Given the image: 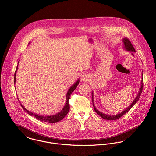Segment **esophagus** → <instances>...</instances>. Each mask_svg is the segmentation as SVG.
Segmentation results:
<instances>
[{
    "mask_svg": "<svg viewBox=\"0 0 156 156\" xmlns=\"http://www.w3.org/2000/svg\"><path fill=\"white\" fill-rule=\"evenodd\" d=\"M81 81L83 82H87L89 81V78L86 75H83L81 78Z\"/></svg>",
    "mask_w": 156,
    "mask_h": 156,
    "instance_id": "34e87169",
    "label": "esophagus"
}]
</instances>
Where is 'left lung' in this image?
I'll use <instances>...</instances> for the list:
<instances>
[{
	"mask_svg": "<svg viewBox=\"0 0 156 156\" xmlns=\"http://www.w3.org/2000/svg\"><path fill=\"white\" fill-rule=\"evenodd\" d=\"M122 41H123V48L125 51H128V52H136V51L134 48V47L133 46L132 44L131 43L130 41L127 38H124L122 39ZM143 75H142V80H141V86L140 87L139 89V93L137 94L136 97L135 98V99L133 100V101L131 102V104L129 105V106H128V107H126L124 110H123L122 112H121V113L115 115H106L104 114L101 112H99L98 110H97L94 105V92H92V102H93V105H94V110L96 112V113L99 115L102 118L106 119V120H116L119 119L121 117H122L124 115H125L126 113H127L131 108L132 107L136 104V102L138 101L140 94L142 92V89H143Z\"/></svg>",
	"mask_w": 156,
	"mask_h": 156,
	"instance_id": "left-lung-1",
	"label": "left lung"
}]
</instances>
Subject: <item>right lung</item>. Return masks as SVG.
Listing matches in <instances>:
<instances>
[{
    "label": "right lung",
    "mask_w": 156,
    "mask_h": 156,
    "mask_svg": "<svg viewBox=\"0 0 156 156\" xmlns=\"http://www.w3.org/2000/svg\"><path fill=\"white\" fill-rule=\"evenodd\" d=\"M30 44V43H29ZM18 62V64H19ZM18 69V65L17 66L15 73H14V85L16 83V72L17 71ZM80 83V80L78 79L75 83L74 84H73L69 89V90L67 91V94H66V104L64 105V106L63 107L62 110L56 113V114H54L52 115H48V116H44V115H37L36 113H34L33 112H31V111L28 110L27 108H25L24 107V106H23V105L20 103V105L22 106V107L23 108V110L27 112L30 115H31L32 116H34L36 119H37L38 120L42 121V122H46L48 123H56L57 122H59L60 121L62 120V119L66 116V115L68 113L69 111V108H70V105H69V101L70 99V95L72 94V93L74 91V90L77 87L78 84ZM19 99V98H18ZM20 102V101H19Z\"/></svg>",
    "instance_id": "add662e5"
}]
</instances>
